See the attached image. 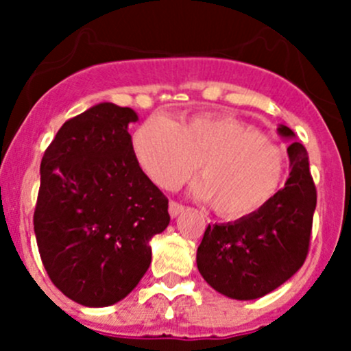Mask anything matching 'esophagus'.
<instances>
[{
    "label": "esophagus",
    "mask_w": 351,
    "mask_h": 351,
    "mask_svg": "<svg viewBox=\"0 0 351 351\" xmlns=\"http://www.w3.org/2000/svg\"><path fill=\"white\" fill-rule=\"evenodd\" d=\"M168 210H169V215H171V217H176L180 212L185 210V205L180 204V202L171 200V202H169V205H168Z\"/></svg>",
    "instance_id": "34e87169"
}]
</instances>
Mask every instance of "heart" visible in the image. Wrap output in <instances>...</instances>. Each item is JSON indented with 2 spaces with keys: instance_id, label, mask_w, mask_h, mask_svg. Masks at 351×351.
Wrapping results in <instances>:
<instances>
[{
  "instance_id": "obj_1",
  "label": "heart",
  "mask_w": 351,
  "mask_h": 351,
  "mask_svg": "<svg viewBox=\"0 0 351 351\" xmlns=\"http://www.w3.org/2000/svg\"><path fill=\"white\" fill-rule=\"evenodd\" d=\"M137 162L158 186L173 190L200 165L195 192L224 219H244L267 207L282 185L289 156L251 123L224 113L171 122L151 117L132 137Z\"/></svg>"
}]
</instances>
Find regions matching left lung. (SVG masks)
<instances>
[{
	"mask_svg": "<svg viewBox=\"0 0 351 351\" xmlns=\"http://www.w3.org/2000/svg\"><path fill=\"white\" fill-rule=\"evenodd\" d=\"M278 132L293 137L289 127ZM290 176L265 208L250 217L205 229L197 267L212 289L231 299L263 297L289 280L309 253L317 192L306 147H287Z\"/></svg>",
	"mask_w": 351,
	"mask_h": 351,
	"instance_id": "obj_1",
	"label": "left lung"
}]
</instances>
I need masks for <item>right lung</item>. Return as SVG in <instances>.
I'll use <instances>...</instances> for the list:
<instances>
[{"label": "right lung", "instance_id": "right-lung-1", "mask_svg": "<svg viewBox=\"0 0 351 351\" xmlns=\"http://www.w3.org/2000/svg\"><path fill=\"white\" fill-rule=\"evenodd\" d=\"M129 107L95 105L66 120L45 149L34 212L52 284L83 306L130 293L151 265L149 239L169 224L168 198L141 169Z\"/></svg>", "mask_w": 351, "mask_h": 351}]
</instances>
